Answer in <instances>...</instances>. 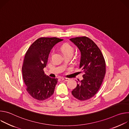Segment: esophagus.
<instances>
[{
    "instance_id": "34e87169",
    "label": "esophagus",
    "mask_w": 129,
    "mask_h": 129,
    "mask_svg": "<svg viewBox=\"0 0 129 129\" xmlns=\"http://www.w3.org/2000/svg\"><path fill=\"white\" fill-rule=\"evenodd\" d=\"M61 79H62L63 81H69V79L67 78H61Z\"/></svg>"
}]
</instances>
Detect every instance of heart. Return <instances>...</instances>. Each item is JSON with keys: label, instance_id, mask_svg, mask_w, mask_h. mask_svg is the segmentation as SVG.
Returning <instances> with one entry per match:
<instances>
[{"label": "heart", "instance_id": "obj_1", "mask_svg": "<svg viewBox=\"0 0 129 129\" xmlns=\"http://www.w3.org/2000/svg\"><path fill=\"white\" fill-rule=\"evenodd\" d=\"M61 50L64 56L69 54L72 56L73 52H74V48L68 43H64L62 44L61 46Z\"/></svg>", "mask_w": 129, "mask_h": 129}]
</instances>
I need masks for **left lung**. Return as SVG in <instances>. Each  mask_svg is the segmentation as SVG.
<instances>
[{"label":"left lung","instance_id":"8db88e82","mask_svg":"<svg viewBox=\"0 0 129 129\" xmlns=\"http://www.w3.org/2000/svg\"><path fill=\"white\" fill-rule=\"evenodd\" d=\"M81 51L80 68L84 72L83 80L77 81L72 94L80 101L93 97L99 91L106 73V63L96 44L87 37L70 39Z\"/></svg>","mask_w":129,"mask_h":129}]
</instances>
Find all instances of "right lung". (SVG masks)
Returning <instances> with one entry per match:
<instances>
[{
  "label": "right lung",
  "mask_w": 129,
  "mask_h": 129,
  "mask_svg": "<svg viewBox=\"0 0 129 129\" xmlns=\"http://www.w3.org/2000/svg\"><path fill=\"white\" fill-rule=\"evenodd\" d=\"M63 39L56 37H42L36 40L27 50L22 68L24 82L27 92L34 99L43 101L54 92L58 79L51 78L45 74L51 49Z\"/></svg>",
  "instance_id": "add662e5"
}]
</instances>
